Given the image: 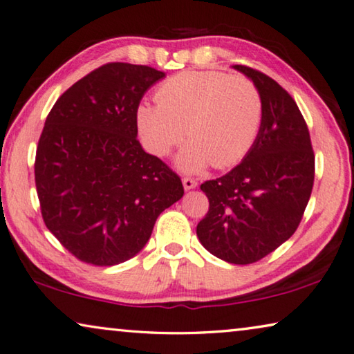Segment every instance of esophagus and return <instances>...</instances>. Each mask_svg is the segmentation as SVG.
I'll list each match as a JSON object with an SVG mask.
<instances>
[{"mask_svg":"<svg viewBox=\"0 0 354 354\" xmlns=\"http://www.w3.org/2000/svg\"><path fill=\"white\" fill-rule=\"evenodd\" d=\"M182 182H183L185 189H193V188L198 187V182H196L194 178H192V177H183Z\"/></svg>","mask_w":354,"mask_h":354,"instance_id":"1","label":"esophagus"}]
</instances>
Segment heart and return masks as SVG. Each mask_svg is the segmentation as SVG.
Masks as SVG:
<instances>
[{
	"instance_id": "obj_1",
	"label": "heart",
	"mask_w": 354,
	"mask_h": 354,
	"mask_svg": "<svg viewBox=\"0 0 354 354\" xmlns=\"http://www.w3.org/2000/svg\"><path fill=\"white\" fill-rule=\"evenodd\" d=\"M156 102H140L136 123L151 153L167 156L185 140L177 158L185 172L212 165L226 169L248 155L264 118L258 86L221 71H185L165 80Z\"/></svg>"
}]
</instances>
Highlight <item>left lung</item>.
Returning <instances> with one entry per match:
<instances>
[{"label":"left lung","mask_w":354,"mask_h":354,"mask_svg":"<svg viewBox=\"0 0 354 354\" xmlns=\"http://www.w3.org/2000/svg\"><path fill=\"white\" fill-rule=\"evenodd\" d=\"M234 69L261 91L263 124L241 165L201 185L209 210L196 234L214 257L252 264L296 232L312 194L315 155L307 123L283 86L258 69Z\"/></svg>","instance_id":"obj_1"}]
</instances>
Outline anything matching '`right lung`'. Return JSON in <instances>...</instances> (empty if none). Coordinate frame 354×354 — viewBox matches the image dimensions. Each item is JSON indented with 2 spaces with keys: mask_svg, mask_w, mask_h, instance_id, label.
<instances>
[{
  "mask_svg": "<svg viewBox=\"0 0 354 354\" xmlns=\"http://www.w3.org/2000/svg\"><path fill=\"white\" fill-rule=\"evenodd\" d=\"M165 73L102 64L58 97L35 161L47 230L86 264L115 266L138 254L162 210L183 196L180 177L138 140L136 109Z\"/></svg>",
  "mask_w": 354,
  "mask_h": 354,
  "instance_id": "1",
  "label": "right lung"
}]
</instances>
